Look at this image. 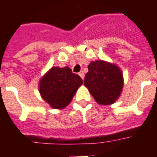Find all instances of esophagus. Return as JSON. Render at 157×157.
Segmentation results:
<instances>
[{
	"label": "esophagus",
	"instance_id": "1",
	"mask_svg": "<svg viewBox=\"0 0 157 157\" xmlns=\"http://www.w3.org/2000/svg\"><path fill=\"white\" fill-rule=\"evenodd\" d=\"M78 75H79L80 77H81L82 78V80L84 79V73H83V71H80L79 73H78Z\"/></svg>",
	"mask_w": 157,
	"mask_h": 157
}]
</instances>
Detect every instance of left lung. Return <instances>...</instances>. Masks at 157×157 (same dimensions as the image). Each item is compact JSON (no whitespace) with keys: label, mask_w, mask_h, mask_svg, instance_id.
<instances>
[{"label":"left lung","mask_w":157,"mask_h":157,"mask_svg":"<svg viewBox=\"0 0 157 157\" xmlns=\"http://www.w3.org/2000/svg\"><path fill=\"white\" fill-rule=\"evenodd\" d=\"M84 86L97 103L109 105L115 103L122 94L123 76L116 64L105 60L92 61L88 65Z\"/></svg>","instance_id":"1"}]
</instances>
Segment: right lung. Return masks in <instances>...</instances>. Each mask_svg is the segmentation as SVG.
<instances>
[{
  "instance_id": "add662e5",
  "label": "right lung",
  "mask_w": 157,
  "mask_h": 157,
  "mask_svg": "<svg viewBox=\"0 0 157 157\" xmlns=\"http://www.w3.org/2000/svg\"><path fill=\"white\" fill-rule=\"evenodd\" d=\"M78 75L69 67H52L40 79L38 90L44 101L55 109H63L71 103L76 91L82 84Z\"/></svg>"
}]
</instances>
